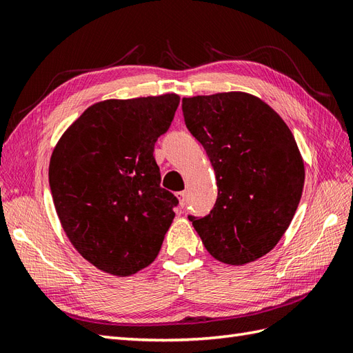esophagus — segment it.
<instances>
[{
	"mask_svg": "<svg viewBox=\"0 0 353 353\" xmlns=\"http://www.w3.org/2000/svg\"><path fill=\"white\" fill-rule=\"evenodd\" d=\"M176 196L179 200V205L180 207H185L186 205V192L182 191V192H176Z\"/></svg>",
	"mask_w": 353,
	"mask_h": 353,
	"instance_id": "1",
	"label": "esophagus"
}]
</instances>
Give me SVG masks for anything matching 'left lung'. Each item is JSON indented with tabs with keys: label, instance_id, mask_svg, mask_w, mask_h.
<instances>
[{
	"label": "left lung",
	"instance_id": "1",
	"mask_svg": "<svg viewBox=\"0 0 353 353\" xmlns=\"http://www.w3.org/2000/svg\"><path fill=\"white\" fill-rule=\"evenodd\" d=\"M182 108L218 185L213 210L189 221L214 259L254 263L283 237L301 200L304 161L294 135L273 108L248 92L183 98Z\"/></svg>",
	"mask_w": 353,
	"mask_h": 353
}]
</instances>
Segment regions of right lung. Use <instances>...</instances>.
<instances>
[{
  "instance_id": "add662e5",
  "label": "right lung",
  "mask_w": 353,
  "mask_h": 353,
  "mask_svg": "<svg viewBox=\"0 0 353 353\" xmlns=\"http://www.w3.org/2000/svg\"><path fill=\"white\" fill-rule=\"evenodd\" d=\"M177 94L104 99L80 114L52 152L49 185L62 230L88 263L128 277L150 265L174 219L153 148Z\"/></svg>"
}]
</instances>
